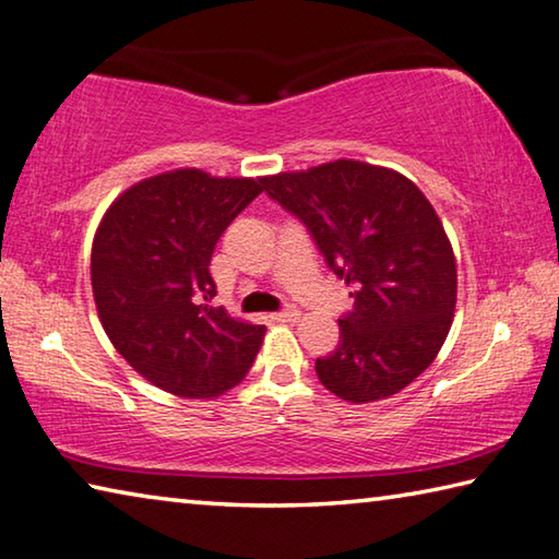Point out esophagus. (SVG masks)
I'll list each match as a JSON object with an SVG mask.
<instances>
[{
    "instance_id": "1",
    "label": "esophagus",
    "mask_w": 559,
    "mask_h": 559,
    "mask_svg": "<svg viewBox=\"0 0 559 559\" xmlns=\"http://www.w3.org/2000/svg\"><path fill=\"white\" fill-rule=\"evenodd\" d=\"M272 319L274 321H297L299 319V309L297 307H285V309L274 311Z\"/></svg>"
}]
</instances>
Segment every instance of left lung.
<instances>
[{
    "label": "left lung",
    "mask_w": 559,
    "mask_h": 559,
    "mask_svg": "<svg viewBox=\"0 0 559 559\" xmlns=\"http://www.w3.org/2000/svg\"><path fill=\"white\" fill-rule=\"evenodd\" d=\"M264 193L305 223L354 309L317 358L321 385L348 403L400 393L432 364L456 305V262L432 203L403 174L338 159L277 174Z\"/></svg>",
    "instance_id": "1"
}]
</instances>
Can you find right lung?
I'll list each match as a JSON object with an SVG mask.
<instances>
[{
	"instance_id": "1",
	"label": "right lung",
	"mask_w": 559,
	"mask_h": 559,
	"mask_svg": "<svg viewBox=\"0 0 559 559\" xmlns=\"http://www.w3.org/2000/svg\"><path fill=\"white\" fill-rule=\"evenodd\" d=\"M262 181L213 179L199 169L159 174L127 189L97 228L91 277L105 334L166 393L223 395L258 356L264 326L211 305L209 264Z\"/></svg>"
}]
</instances>
